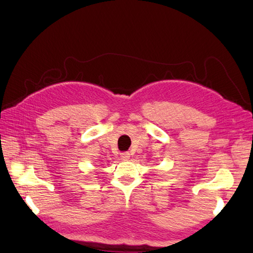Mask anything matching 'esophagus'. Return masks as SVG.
Masks as SVG:
<instances>
[{"label":"esophagus","instance_id":"34e87169","mask_svg":"<svg viewBox=\"0 0 253 253\" xmlns=\"http://www.w3.org/2000/svg\"><path fill=\"white\" fill-rule=\"evenodd\" d=\"M129 157H130V154L128 153V152H122V153H121V158H122L123 160H125V161L129 159Z\"/></svg>","mask_w":253,"mask_h":253}]
</instances>
